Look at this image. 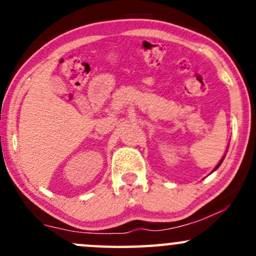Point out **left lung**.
<instances>
[{
  "instance_id": "obj_1",
  "label": "left lung",
  "mask_w": 256,
  "mask_h": 256,
  "mask_svg": "<svg viewBox=\"0 0 256 256\" xmlns=\"http://www.w3.org/2000/svg\"><path fill=\"white\" fill-rule=\"evenodd\" d=\"M224 157H226V156H223V158H222V160H220V162H219V164H216V168H214V170H213V171H216V168H218V167H219V166H220V164H222V162H223V160H224Z\"/></svg>"
}]
</instances>
